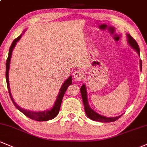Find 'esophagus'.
<instances>
[{
  "instance_id": "1",
  "label": "esophagus",
  "mask_w": 147,
  "mask_h": 147,
  "mask_svg": "<svg viewBox=\"0 0 147 147\" xmlns=\"http://www.w3.org/2000/svg\"><path fill=\"white\" fill-rule=\"evenodd\" d=\"M74 75V79L76 81H80L81 80L84 79V72L81 70H77V71H75L74 72L73 74Z\"/></svg>"
}]
</instances>
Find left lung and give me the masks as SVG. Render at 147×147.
I'll return each instance as SVG.
<instances>
[{"mask_svg": "<svg viewBox=\"0 0 147 147\" xmlns=\"http://www.w3.org/2000/svg\"><path fill=\"white\" fill-rule=\"evenodd\" d=\"M127 39H128V42L129 44V45L132 48H134V49L137 51V53H138V55H140L139 46L138 45V43L136 42V40H134V39L132 38L129 34H127ZM140 69L142 70V61H141V60H140ZM80 91L81 94V96H82L83 102H84L85 112H86V114L88 116V117L90 118V119L92 120V121L102 122V123H110V122L116 121V120H118V118L122 116V115H121V116H116V117L107 118L97 114L96 112H95L94 111L92 110V109L90 107L89 104H88V101L87 92H86V86H85L84 84L81 87Z\"/></svg>", "mask_w": 147, "mask_h": 147, "instance_id": "left-lung-1", "label": "left lung"}]
</instances>
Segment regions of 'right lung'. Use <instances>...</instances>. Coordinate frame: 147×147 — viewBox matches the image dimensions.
<instances>
[{
  "mask_svg": "<svg viewBox=\"0 0 147 147\" xmlns=\"http://www.w3.org/2000/svg\"><path fill=\"white\" fill-rule=\"evenodd\" d=\"M21 36L22 35H20V36L18 37L17 38H16L15 40H13V42H12L11 47L9 48V55L6 61V81H7V88L9 94L10 98L13 102V105H15V107H16L21 112L23 113L26 116H27L28 118H31V119L35 120V121H49V120L53 119L54 118H55L57 114H59L60 107H61V101H62V98L63 95H64L65 92H66L67 88L70 85L72 84V77H70L68 79H67L64 83H63L62 86H61V88H60V90L59 92V94H58L57 98L55 100V102L53 107V108L51 109V110L45 111V112H32V111H27L25 110V109L21 108L20 107H19L18 105L16 103L15 101H14L13 98H12L11 94V91H10V87H9V65H10V61H11V57L12 54V51H13V49L14 47H15L16 45V42L18 41L21 38Z\"/></svg>",
  "mask_w": 147,
  "mask_h": 147,
  "instance_id": "add662e5",
  "label": "right lung"
}]
</instances>
